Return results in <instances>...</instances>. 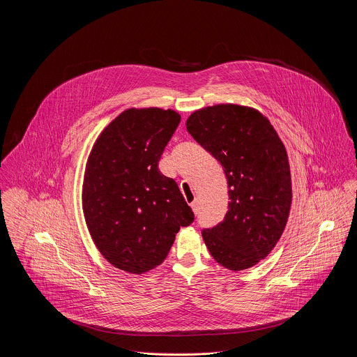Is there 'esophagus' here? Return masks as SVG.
Listing matches in <instances>:
<instances>
[{
    "instance_id": "1",
    "label": "esophagus",
    "mask_w": 357,
    "mask_h": 357,
    "mask_svg": "<svg viewBox=\"0 0 357 357\" xmlns=\"http://www.w3.org/2000/svg\"><path fill=\"white\" fill-rule=\"evenodd\" d=\"M190 207H192L193 213H195V214H197V211H199V202H197V200L192 202V203H190Z\"/></svg>"
}]
</instances>
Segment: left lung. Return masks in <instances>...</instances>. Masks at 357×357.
Returning <instances> with one entry per match:
<instances>
[{"label": "left lung", "mask_w": 357, "mask_h": 357, "mask_svg": "<svg viewBox=\"0 0 357 357\" xmlns=\"http://www.w3.org/2000/svg\"><path fill=\"white\" fill-rule=\"evenodd\" d=\"M192 137L224 168L228 211L203 229L217 264L238 272L265 259L284 231L291 207V176L284 144L259 110L218 103L186 121Z\"/></svg>", "instance_id": "8db88e82"}]
</instances>
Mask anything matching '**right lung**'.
Returning <instances> with one entry per match:
<instances>
[{"label": "right lung", "instance_id": "right-lung-1", "mask_svg": "<svg viewBox=\"0 0 357 357\" xmlns=\"http://www.w3.org/2000/svg\"><path fill=\"white\" fill-rule=\"evenodd\" d=\"M181 122L172 109L130 107L102 130L88 155L82 211L91 238L114 268L143 275L167 258L193 221L176 182L158 169Z\"/></svg>", "mask_w": 357, "mask_h": 357}]
</instances>
